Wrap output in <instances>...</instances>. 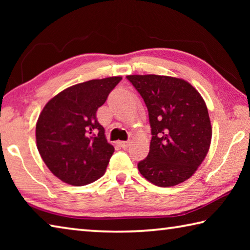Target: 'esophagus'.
<instances>
[{
	"instance_id": "34e87169",
	"label": "esophagus",
	"mask_w": 250,
	"mask_h": 250,
	"mask_svg": "<svg viewBox=\"0 0 250 250\" xmlns=\"http://www.w3.org/2000/svg\"><path fill=\"white\" fill-rule=\"evenodd\" d=\"M129 145H130L129 141H121V142H120V146H121L122 149H128Z\"/></svg>"
}]
</instances>
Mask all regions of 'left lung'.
<instances>
[{
    "label": "left lung",
    "instance_id": "1",
    "mask_svg": "<svg viewBox=\"0 0 250 250\" xmlns=\"http://www.w3.org/2000/svg\"><path fill=\"white\" fill-rule=\"evenodd\" d=\"M149 111L150 151L138 163L142 176L161 188L189 179L208 152L211 125L204 99L185 80L159 75H130Z\"/></svg>",
    "mask_w": 250,
    "mask_h": 250
}]
</instances>
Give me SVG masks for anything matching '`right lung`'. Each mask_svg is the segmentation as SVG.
Listing matches in <instances>:
<instances>
[{"label":"right lung","mask_w":250,"mask_h":250,"mask_svg":"<svg viewBox=\"0 0 250 250\" xmlns=\"http://www.w3.org/2000/svg\"><path fill=\"white\" fill-rule=\"evenodd\" d=\"M122 77L74 84L50 99L36 124V145L46 166L74 186L103 176L115 147L107 142L96 113Z\"/></svg>","instance_id":"1"}]
</instances>
